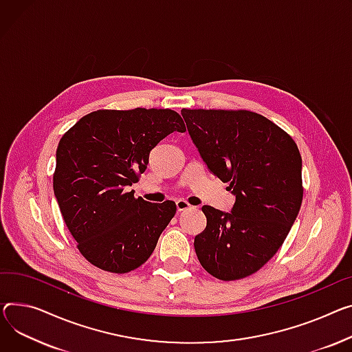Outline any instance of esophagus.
Instances as JSON below:
<instances>
[{
	"mask_svg": "<svg viewBox=\"0 0 352 352\" xmlns=\"http://www.w3.org/2000/svg\"><path fill=\"white\" fill-rule=\"evenodd\" d=\"M192 206L186 202L185 199H178L177 201V209H178V212H182V210H186V209H191Z\"/></svg>",
	"mask_w": 352,
	"mask_h": 352,
	"instance_id": "esophagus-1",
	"label": "esophagus"
}]
</instances>
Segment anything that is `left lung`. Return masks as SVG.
I'll return each instance as SVG.
<instances>
[{
    "label": "left lung",
    "mask_w": 352,
    "mask_h": 352,
    "mask_svg": "<svg viewBox=\"0 0 352 352\" xmlns=\"http://www.w3.org/2000/svg\"><path fill=\"white\" fill-rule=\"evenodd\" d=\"M208 168L236 197L230 214L204 205L206 228L194 248L202 267L225 282L262 269L283 245L302 202L294 140L250 110L182 109Z\"/></svg>",
    "instance_id": "8db88e82"
}]
</instances>
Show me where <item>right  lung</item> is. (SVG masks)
<instances>
[{
	"label": "right lung",
	"instance_id": "add662e5",
	"mask_svg": "<svg viewBox=\"0 0 352 352\" xmlns=\"http://www.w3.org/2000/svg\"><path fill=\"white\" fill-rule=\"evenodd\" d=\"M185 131L171 109L96 110L70 127L56 150L54 192L85 259L104 272L129 273L154 252L177 212L174 201L135 198L150 151L173 131Z\"/></svg>",
	"mask_w": 352,
	"mask_h": 352
}]
</instances>
